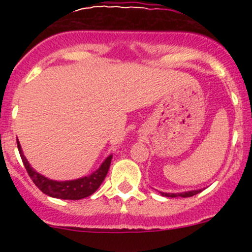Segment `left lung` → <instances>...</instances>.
Masks as SVG:
<instances>
[{
    "label": "left lung",
    "mask_w": 252,
    "mask_h": 252,
    "mask_svg": "<svg viewBox=\"0 0 252 252\" xmlns=\"http://www.w3.org/2000/svg\"><path fill=\"white\" fill-rule=\"evenodd\" d=\"M199 192H201V190H192V191H187V192H180V194H167V192H161L163 196H167V197H190V196H194V195L199 194Z\"/></svg>",
    "instance_id": "1"
}]
</instances>
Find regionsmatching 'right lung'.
I'll use <instances>...</instances> for the list:
<instances>
[{"instance_id": "1", "label": "right lung", "mask_w": 252, "mask_h": 252, "mask_svg": "<svg viewBox=\"0 0 252 252\" xmlns=\"http://www.w3.org/2000/svg\"><path fill=\"white\" fill-rule=\"evenodd\" d=\"M17 145L25 169H27L28 174L32 178L34 184L36 185L44 194L48 195V196L57 197V199L80 200L84 199V197H88L90 196V195H93L94 192L98 189V187L102 184L103 180H105L112 161V156H108L107 158L105 159V162L101 164L100 168L96 172H94L91 175H89V177L80 178V179L77 180H67V182H56V180L47 179L44 175L35 172L34 169L30 167L29 162L27 161L24 155H23L22 147H20L18 139Z\"/></svg>"}]
</instances>
